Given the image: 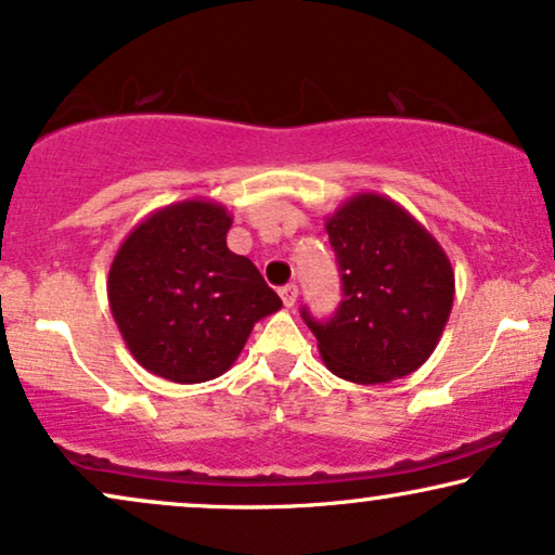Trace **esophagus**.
<instances>
[{"label": "esophagus", "instance_id": "34e87169", "mask_svg": "<svg viewBox=\"0 0 555 555\" xmlns=\"http://www.w3.org/2000/svg\"><path fill=\"white\" fill-rule=\"evenodd\" d=\"M280 298H283L285 308H293V306H295V300H298V285H295V283H287V285L280 287Z\"/></svg>", "mask_w": 555, "mask_h": 555}]
</instances>
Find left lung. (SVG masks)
<instances>
[{"label": "left lung", "mask_w": 555, "mask_h": 555, "mask_svg": "<svg viewBox=\"0 0 555 555\" xmlns=\"http://www.w3.org/2000/svg\"><path fill=\"white\" fill-rule=\"evenodd\" d=\"M344 300L308 328L323 364L357 385L415 372L434 354L453 306V270L434 234L379 193H357L326 219Z\"/></svg>", "instance_id": "obj_1"}]
</instances>
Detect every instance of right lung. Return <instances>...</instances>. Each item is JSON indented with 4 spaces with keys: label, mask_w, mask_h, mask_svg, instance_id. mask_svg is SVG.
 Listing matches in <instances>:
<instances>
[{
    "label": "right lung",
    "mask_w": 555,
    "mask_h": 555,
    "mask_svg": "<svg viewBox=\"0 0 555 555\" xmlns=\"http://www.w3.org/2000/svg\"><path fill=\"white\" fill-rule=\"evenodd\" d=\"M229 227L224 206L189 198L142 219L114 255L112 315L132 357L157 377H219L255 323L283 306L251 260L227 247Z\"/></svg>",
    "instance_id": "obj_1"
}]
</instances>
